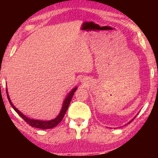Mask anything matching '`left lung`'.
Segmentation results:
<instances>
[{
  "label": "left lung",
  "instance_id": "left-lung-1",
  "mask_svg": "<svg viewBox=\"0 0 158 158\" xmlns=\"http://www.w3.org/2000/svg\"><path fill=\"white\" fill-rule=\"evenodd\" d=\"M135 117H136V116H135ZM134 118H133V119H134ZM133 119H131V121H130V122H129V123H128V124H129V123H131V122H132V120H133Z\"/></svg>",
  "mask_w": 158,
  "mask_h": 158
}]
</instances>
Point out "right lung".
I'll return each instance as SVG.
<instances>
[{
  "label": "right lung",
  "instance_id": "right-lung-1",
  "mask_svg": "<svg viewBox=\"0 0 158 158\" xmlns=\"http://www.w3.org/2000/svg\"><path fill=\"white\" fill-rule=\"evenodd\" d=\"M77 87L74 88L72 90H71L70 93H69L68 96H67L65 99L64 100L63 105H62V107L61 109V111H60V112L59 115H58L55 118H54V119L50 120V121H41V120L33 119V118H30L29 117H27V116H26L25 115H23V114L22 113H21V111H19L18 109H16V108L14 106V105L12 103L11 101H10V97H9V96H8L7 89H6V94H7L8 99V101H9L10 104L11 105V106L13 107V109H14L15 111L17 112V114H18L28 124H29L30 126H31L32 127H36V128H40V129H47L53 128V127H56L62 120L64 114H65V113H66L67 110H68V109L69 105H70L71 99H72L73 95H74V93L75 92V90H77Z\"/></svg>",
  "mask_w": 158,
  "mask_h": 158
}]
</instances>
